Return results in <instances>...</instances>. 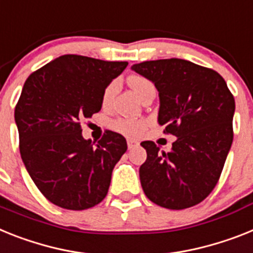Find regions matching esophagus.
I'll return each mask as SVG.
<instances>
[{"label": "esophagus", "instance_id": "1", "mask_svg": "<svg viewBox=\"0 0 253 253\" xmlns=\"http://www.w3.org/2000/svg\"><path fill=\"white\" fill-rule=\"evenodd\" d=\"M137 145H139V143L135 141V140H131V139L127 140V146H128V149H132V148H135V146Z\"/></svg>", "mask_w": 253, "mask_h": 253}]
</instances>
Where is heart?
Segmentation results:
<instances>
[{"instance_id":"obj_1","label":"heart","mask_w":253,"mask_h":253,"mask_svg":"<svg viewBox=\"0 0 253 253\" xmlns=\"http://www.w3.org/2000/svg\"><path fill=\"white\" fill-rule=\"evenodd\" d=\"M152 84L146 78L141 77V76H133L130 78V86L135 94L139 95V92L143 90L144 87ZM114 88H116V84H110L109 86L105 88L103 95V103L107 104L110 100V97L113 95ZM146 123L141 120H127V118H120L112 122V128L117 132L122 133L127 137H137L140 136V133L143 132L145 128Z\"/></svg>"}]
</instances>
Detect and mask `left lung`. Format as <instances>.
<instances>
[{
  "label": "left lung",
  "mask_w": 253,
  "mask_h": 253,
  "mask_svg": "<svg viewBox=\"0 0 253 253\" xmlns=\"http://www.w3.org/2000/svg\"><path fill=\"white\" fill-rule=\"evenodd\" d=\"M131 69L154 84L158 123L177 137L169 153L159 152L153 141L141 143L144 193L169 210L198 205L217 184L230 150L234 96L217 72L184 59L144 61Z\"/></svg>",
  "instance_id": "left-lung-1"
}]
</instances>
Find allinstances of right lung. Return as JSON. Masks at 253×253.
Segmentation results:
<instances>
[{
    "instance_id": "1",
    "label": "right lung",
    "mask_w": 253,
    "mask_h": 253,
    "mask_svg": "<svg viewBox=\"0 0 253 253\" xmlns=\"http://www.w3.org/2000/svg\"><path fill=\"white\" fill-rule=\"evenodd\" d=\"M127 64L63 55L25 81L15 107L20 156L40 192L61 209H91L107 195L126 139L107 131L94 145L81 121L101 109L104 91Z\"/></svg>"
}]
</instances>
